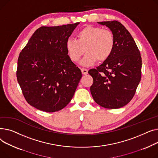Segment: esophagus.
Instances as JSON below:
<instances>
[{"mask_svg": "<svg viewBox=\"0 0 158 158\" xmlns=\"http://www.w3.org/2000/svg\"><path fill=\"white\" fill-rule=\"evenodd\" d=\"M81 73L83 75H87V74L88 73V70L87 69H84V68H82L81 69Z\"/></svg>", "mask_w": 158, "mask_h": 158, "instance_id": "1", "label": "esophagus"}]
</instances>
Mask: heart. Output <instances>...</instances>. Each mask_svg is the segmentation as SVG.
<instances>
[{
    "mask_svg": "<svg viewBox=\"0 0 158 158\" xmlns=\"http://www.w3.org/2000/svg\"><path fill=\"white\" fill-rule=\"evenodd\" d=\"M77 40L68 39L66 42V50L68 57L73 62L80 60L85 52L87 53L81 62L84 66H90L96 60L103 62L112 54L115 38L109 29L99 27L87 25L77 34Z\"/></svg>",
    "mask_w": 158,
    "mask_h": 158,
    "instance_id": "b5f03b06",
    "label": "heart"
}]
</instances>
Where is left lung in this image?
I'll use <instances>...</instances> for the list:
<instances>
[{"label":"left lung","mask_w":158,"mask_h":158,"mask_svg":"<svg viewBox=\"0 0 158 158\" xmlns=\"http://www.w3.org/2000/svg\"><path fill=\"white\" fill-rule=\"evenodd\" d=\"M114 34L115 46L110 57L88 73L93 78L90 89L96 103L109 109L120 108L130 101L141 80L142 58L135 41L118 21L98 22Z\"/></svg>","instance_id":"1"}]
</instances>
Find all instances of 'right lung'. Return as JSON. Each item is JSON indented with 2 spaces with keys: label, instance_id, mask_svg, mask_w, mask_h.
<instances>
[{
  "label": "right lung",
  "instance_id": "obj_1",
  "mask_svg": "<svg viewBox=\"0 0 158 158\" xmlns=\"http://www.w3.org/2000/svg\"><path fill=\"white\" fill-rule=\"evenodd\" d=\"M79 22L37 29L18 59L16 77L27 103L45 112L67 106L82 77L67 53L66 41Z\"/></svg>",
  "mask_w": 158,
  "mask_h": 158
}]
</instances>
